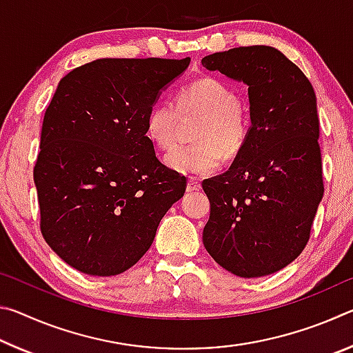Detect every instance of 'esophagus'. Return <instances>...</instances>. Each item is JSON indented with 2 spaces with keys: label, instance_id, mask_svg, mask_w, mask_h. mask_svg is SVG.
Instances as JSON below:
<instances>
[{
  "label": "esophagus",
  "instance_id": "34e87169",
  "mask_svg": "<svg viewBox=\"0 0 353 353\" xmlns=\"http://www.w3.org/2000/svg\"><path fill=\"white\" fill-rule=\"evenodd\" d=\"M201 190V183L196 177H190L187 181V191L188 193H191V191H198Z\"/></svg>",
  "mask_w": 353,
  "mask_h": 353
}]
</instances>
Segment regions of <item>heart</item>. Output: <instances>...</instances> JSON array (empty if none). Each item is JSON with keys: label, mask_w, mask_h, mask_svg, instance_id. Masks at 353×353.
<instances>
[{"label": "heart", "mask_w": 353, "mask_h": 353, "mask_svg": "<svg viewBox=\"0 0 353 353\" xmlns=\"http://www.w3.org/2000/svg\"><path fill=\"white\" fill-rule=\"evenodd\" d=\"M177 104L157 101L146 117V135L160 149L174 143L179 110L199 112L194 143L174 146L165 154V165L181 174H208L223 165L224 155L234 157L248 140V118L232 88L216 77H202L179 93ZM225 154H223L222 152Z\"/></svg>", "instance_id": "1"}]
</instances>
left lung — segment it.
Segmentation results:
<instances>
[{
    "mask_svg": "<svg viewBox=\"0 0 353 353\" xmlns=\"http://www.w3.org/2000/svg\"><path fill=\"white\" fill-rule=\"evenodd\" d=\"M201 63L248 85L250 113L248 140L230 168L202 182L210 201L202 241L225 271L270 276L301 255L324 196L316 94L272 46L234 48Z\"/></svg>",
    "mask_w": 353,
    "mask_h": 353,
    "instance_id": "8db88e82",
    "label": "left lung"
}]
</instances>
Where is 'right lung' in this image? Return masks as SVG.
Segmentation results:
<instances>
[{"mask_svg": "<svg viewBox=\"0 0 353 353\" xmlns=\"http://www.w3.org/2000/svg\"><path fill=\"white\" fill-rule=\"evenodd\" d=\"M188 65L97 59L59 82L34 182L45 241L74 270L110 277L132 268L183 196L187 179L155 157L146 117Z\"/></svg>", "mask_w": 353, "mask_h": 353, "instance_id": "obj_1", "label": "right lung"}]
</instances>
